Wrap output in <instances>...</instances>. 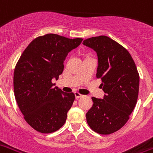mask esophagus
<instances>
[{
    "label": "esophagus",
    "mask_w": 153,
    "mask_h": 153,
    "mask_svg": "<svg viewBox=\"0 0 153 153\" xmlns=\"http://www.w3.org/2000/svg\"><path fill=\"white\" fill-rule=\"evenodd\" d=\"M74 96H75V98H76V99H79V98L82 97V95H81V94H80L79 92H78V91H75V92H74Z\"/></svg>",
    "instance_id": "obj_1"
}]
</instances>
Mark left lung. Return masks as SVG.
<instances>
[{
  "label": "left lung",
  "mask_w": 153,
  "mask_h": 153,
  "mask_svg": "<svg viewBox=\"0 0 153 153\" xmlns=\"http://www.w3.org/2000/svg\"><path fill=\"white\" fill-rule=\"evenodd\" d=\"M97 54V77L105 93L103 99L92 97L93 105L86 114L91 130L109 134L125 125L138 99L140 75L131 54L124 47L105 36L83 40Z\"/></svg>",
  "instance_id": "1"
}]
</instances>
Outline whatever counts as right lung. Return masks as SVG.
<instances>
[{"label": "right lung", "mask_w": 153, "mask_h": 153, "mask_svg": "<svg viewBox=\"0 0 153 153\" xmlns=\"http://www.w3.org/2000/svg\"><path fill=\"white\" fill-rule=\"evenodd\" d=\"M82 38L69 39L56 34L39 36L20 56L13 73L17 104L29 125L40 133H53L65 123L75 97L53 87L64 70L68 53Z\"/></svg>", "instance_id": "1"}]
</instances>
